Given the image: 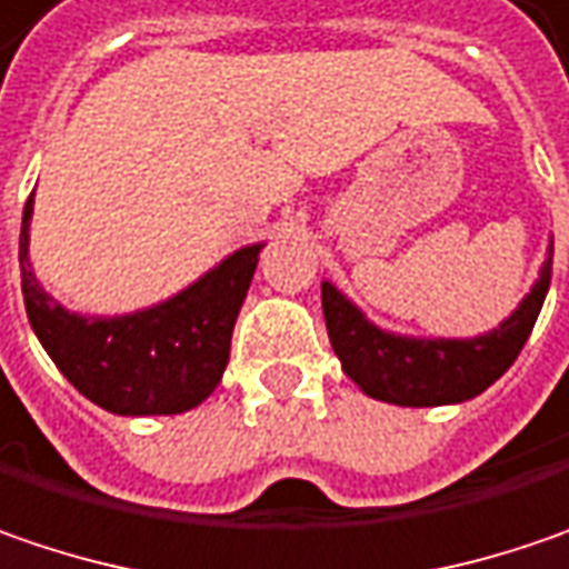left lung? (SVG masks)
<instances>
[{
    "instance_id": "left-lung-1",
    "label": "left lung",
    "mask_w": 569,
    "mask_h": 569,
    "mask_svg": "<svg viewBox=\"0 0 569 569\" xmlns=\"http://www.w3.org/2000/svg\"><path fill=\"white\" fill-rule=\"evenodd\" d=\"M555 240L519 307L480 336H407L378 327L332 281H323V317L332 352L361 393L393 407L465 403L499 381L519 358L551 288Z\"/></svg>"
}]
</instances>
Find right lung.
<instances>
[{
	"instance_id": "obj_1",
	"label": "right lung",
	"mask_w": 569,
	"mask_h": 569,
	"mask_svg": "<svg viewBox=\"0 0 569 569\" xmlns=\"http://www.w3.org/2000/svg\"><path fill=\"white\" fill-rule=\"evenodd\" d=\"M31 213L24 204L18 262L28 323L60 375L114 416H176L213 393L230 361L233 323L266 242L223 256L172 298L130 313H79L63 307L31 269Z\"/></svg>"
}]
</instances>
